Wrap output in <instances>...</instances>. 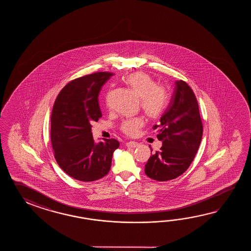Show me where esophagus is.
<instances>
[{"label": "esophagus", "instance_id": "1", "mask_svg": "<svg viewBox=\"0 0 251 251\" xmlns=\"http://www.w3.org/2000/svg\"><path fill=\"white\" fill-rule=\"evenodd\" d=\"M126 146H127V147H130V148H135V147H138L139 144L138 143H136V142L131 141V142H128V143H126Z\"/></svg>", "mask_w": 251, "mask_h": 251}]
</instances>
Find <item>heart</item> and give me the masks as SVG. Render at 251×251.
<instances>
[{
  "label": "heart",
  "instance_id": "heart-1",
  "mask_svg": "<svg viewBox=\"0 0 251 251\" xmlns=\"http://www.w3.org/2000/svg\"><path fill=\"white\" fill-rule=\"evenodd\" d=\"M126 83L130 89L140 98L141 107L151 118L159 117L165 107L166 92L163 88L157 86L155 80L146 74L137 72L126 77ZM143 126L139 118H128L122 123L121 129L128 135H133Z\"/></svg>",
  "mask_w": 251,
  "mask_h": 251
}]
</instances>
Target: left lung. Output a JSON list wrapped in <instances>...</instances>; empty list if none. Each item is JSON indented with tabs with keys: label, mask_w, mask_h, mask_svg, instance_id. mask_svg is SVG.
I'll use <instances>...</instances> for the list:
<instances>
[{
	"label": "left lung",
	"mask_w": 251,
	"mask_h": 251,
	"mask_svg": "<svg viewBox=\"0 0 251 251\" xmlns=\"http://www.w3.org/2000/svg\"><path fill=\"white\" fill-rule=\"evenodd\" d=\"M152 128L162 146L160 151L151 154L144 172L157 181L176 178L191 164L203 136L198 100L185 81H175L171 103L160 123Z\"/></svg>",
	"instance_id": "8db88e82"
}]
</instances>
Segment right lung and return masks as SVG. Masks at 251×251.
Here are the masks:
<instances>
[{
    "label": "right lung",
    "instance_id": "obj_1",
    "mask_svg": "<svg viewBox=\"0 0 251 251\" xmlns=\"http://www.w3.org/2000/svg\"><path fill=\"white\" fill-rule=\"evenodd\" d=\"M109 73H95L72 80L60 91L51 114V142L54 158L69 176L80 181L98 180L111 167L119 147L115 139L96 143L91 123L101 118L99 93Z\"/></svg>",
    "mask_w": 251,
    "mask_h": 251
}]
</instances>
